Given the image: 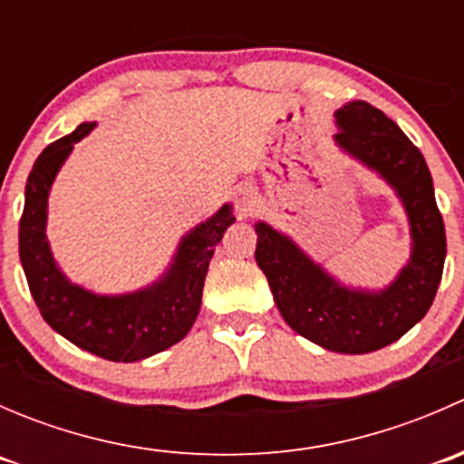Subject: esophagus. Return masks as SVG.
Here are the masks:
<instances>
[{"label":"esophagus","instance_id":"esophagus-1","mask_svg":"<svg viewBox=\"0 0 464 464\" xmlns=\"http://www.w3.org/2000/svg\"><path fill=\"white\" fill-rule=\"evenodd\" d=\"M251 206H254V193L251 190H240L236 193V208L240 215L251 213Z\"/></svg>","mask_w":464,"mask_h":464}]
</instances>
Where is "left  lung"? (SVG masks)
I'll return each mask as SVG.
<instances>
[{
	"label": "left lung",
	"instance_id": "left-lung-1",
	"mask_svg": "<svg viewBox=\"0 0 464 464\" xmlns=\"http://www.w3.org/2000/svg\"><path fill=\"white\" fill-rule=\"evenodd\" d=\"M334 125L336 148L375 172L400 199L409 219V260L383 287H354L332 276L287 233L258 219L256 262L294 332L332 353L366 354L424 319L442 280L447 236L427 161L395 121L368 102L350 101L334 111Z\"/></svg>",
	"mask_w": 464,
	"mask_h": 464
}]
</instances>
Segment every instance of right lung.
I'll return each instance as SVG.
<instances>
[{
    "label": "right lung",
    "instance_id": "add662e5",
    "mask_svg": "<svg viewBox=\"0 0 464 464\" xmlns=\"http://www.w3.org/2000/svg\"><path fill=\"white\" fill-rule=\"evenodd\" d=\"M96 121H85L72 134L46 145L26 179L20 219V260L42 319L81 350L110 362H141L179 343L202 307V289L215 246L236 222L233 206L184 233L170 265L157 280L125 294H98L67 278L53 258L46 219L49 195L60 168Z\"/></svg>",
    "mask_w": 464,
    "mask_h": 464
}]
</instances>
